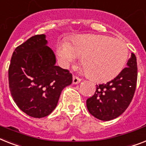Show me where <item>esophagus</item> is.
Wrapping results in <instances>:
<instances>
[{
  "label": "esophagus",
  "instance_id": "1",
  "mask_svg": "<svg viewBox=\"0 0 146 146\" xmlns=\"http://www.w3.org/2000/svg\"><path fill=\"white\" fill-rule=\"evenodd\" d=\"M81 82V79L80 78H79V77L76 76H74L73 77V84H79V82Z\"/></svg>",
  "mask_w": 146,
  "mask_h": 146
}]
</instances>
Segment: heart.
<instances>
[{
    "mask_svg": "<svg viewBox=\"0 0 146 146\" xmlns=\"http://www.w3.org/2000/svg\"><path fill=\"white\" fill-rule=\"evenodd\" d=\"M56 52L63 67H70L82 57L84 71L91 79L107 82L123 70L129 51L121 40L104 35L82 34L73 37L71 44L58 43Z\"/></svg>",
    "mask_w": 146,
    "mask_h": 146,
    "instance_id": "b5f03b06",
    "label": "heart"
}]
</instances>
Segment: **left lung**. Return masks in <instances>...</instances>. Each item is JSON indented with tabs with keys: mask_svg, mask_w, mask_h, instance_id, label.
<instances>
[{
	"mask_svg": "<svg viewBox=\"0 0 146 146\" xmlns=\"http://www.w3.org/2000/svg\"><path fill=\"white\" fill-rule=\"evenodd\" d=\"M137 81V58L133 53L127 67L106 84L96 87L95 93L86 100L88 112L101 121H110L122 114L134 95Z\"/></svg>",
	"mask_w": 146,
	"mask_h": 146,
	"instance_id": "left-lung-1",
	"label": "left lung"
}]
</instances>
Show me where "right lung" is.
<instances>
[{
  "label": "right lung",
  "instance_id": "obj_1",
  "mask_svg": "<svg viewBox=\"0 0 146 146\" xmlns=\"http://www.w3.org/2000/svg\"><path fill=\"white\" fill-rule=\"evenodd\" d=\"M55 63L45 34L31 36L13 53L8 72L9 91L18 107L31 117L50 114L62 90L73 82L69 70Z\"/></svg>",
  "mask_w": 146,
  "mask_h": 146
}]
</instances>
